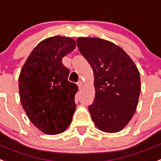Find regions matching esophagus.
I'll use <instances>...</instances> for the list:
<instances>
[{"label":"esophagus","mask_w":161,"mask_h":161,"mask_svg":"<svg viewBox=\"0 0 161 161\" xmlns=\"http://www.w3.org/2000/svg\"><path fill=\"white\" fill-rule=\"evenodd\" d=\"M78 89L82 88V87H83V82H82V81H79V82H78Z\"/></svg>","instance_id":"1"}]
</instances>
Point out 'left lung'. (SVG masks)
Listing matches in <instances>:
<instances>
[{
    "label": "left lung",
    "mask_w": 161,
    "mask_h": 161,
    "mask_svg": "<svg viewBox=\"0 0 161 161\" xmlns=\"http://www.w3.org/2000/svg\"><path fill=\"white\" fill-rule=\"evenodd\" d=\"M76 42L94 74L95 98L88 107L92 119L103 132H119L137 109L141 92L137 66L111 42L98 37H79Z\"/></svg>",
    "instance_id": "obj_1"
}]
</instances>
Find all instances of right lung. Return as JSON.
Wrapping results in <instances>:
<instances>
[{
    "label": "right lung",
    "mask_w": 161,
    "mask_h": 161,
    "mask_svg": "<svg viewBox=\"0 0 161 161\" xmlns=\"http://www.w3.org/2000/svg\"><path fill=\"white\" fill-rule=\"evenodd\" d=\"M76 47L71 37H48L30 53L19 77L20 101L29 120L49 135L63 133L75 111L78 86L68 81L62 58Z\"/></svg>",
    "instance_id": "1"
}]
</instances>
